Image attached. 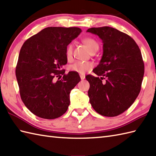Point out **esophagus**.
Returning <instances> with one entry per match:
<instances>
[{
    "label": "esophagus",
    "mask_w": 156,
    "mask_h": 156,
    "mask_svg": "<svg viewBox=\"0 0 156 156\" xmlns=\"http://www.w3.org/2000/svg\"><path fill=\"white\" fill-rule=\"evenodd\" d=\"M80 76L81 80H84V79H85V75H84V74H80Z\"/></svg>",
    "instance_id": "34e87169"
}]
</instances>
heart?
Listing matches in <instances>:
<instances>
[{"label": "heart", "instance_id": "heart-1", "mask_svg": "<svg viewBox=\"0 0 156 156\" xmlns=\"http://www.w3.org/2000/svg\"><path fill=\"white\" fill-rule=\"evenodd\" d=\"M82 43L87 46L90 52L95 53L99 49V44L95 39L87 37L82 39ZM72 45H69L66 51V57L67 60L70 61L72 58ZM93 67V64L90 62H76L69 66V70L78 74H83L87 72L90 70Z\"/></svg>", "mask_w": 156, "mask_h": 156}]
</instances>
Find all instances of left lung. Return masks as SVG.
I'll list each match as a JSON object with an SVG mask.
<instances>
[{
    "label": "left lung",
    "instance_id": "1",
    "mask_svg": "<svg viewBox=\"0 0 156 156\" xmlns=\"http://www.w3.org/2000/svg\"><path fill=\"white\" fill-rule=\"evenodd\" d=\"M87 32L97 35L103 43L101 60L93 69L101 77L86 76L90 102L98 114L116 117L127 110L140 92L144 75L141 51L133 38L115 28L92 27Z\"/></svg>",
    "mask_w": 156,
    "mask_h": 156
}]
</instances>
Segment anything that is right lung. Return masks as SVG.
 I'll return each instance as SVG.
<instances>
[{"mask_svg": "<svg viewBox=\"0 0 156 156\" xmlns=\"http://www.w3.org/2000/svg\"><path fill=\"white\" fill-rule=\"evenodd\" d=\"M82 31L78 27H49L25 41L20 50L16 77L21 100L39 117H61L69 105V93L80 81L78 73L65 74L67 46ZM60 75L62 79L55 80Z\"/></svg>", "mask_w": 156, "mask_h": 156, "instance_id": "obj_1", "label": "right lung"}]
</instances>
